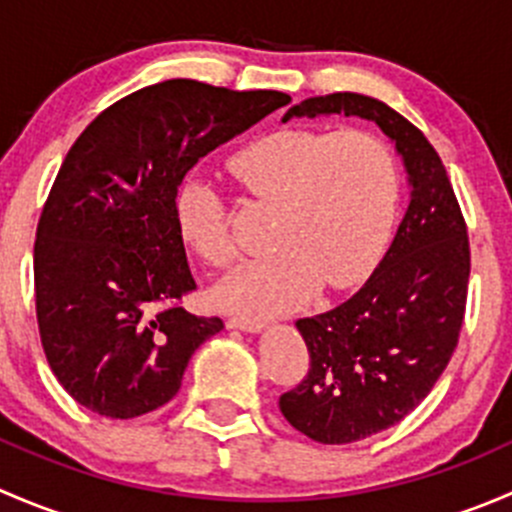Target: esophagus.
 <instances>
[{
	"label": "esophagus",
	"instance_id": "1",
	"mask_svg": "<svg viewBox=\"0 0 512 512\" xmlns=\"http://www.w3.org/2000/svg\"><path fill=\"white\" fill-rule=\"evenodd\" d=\"M227 327L230 329H242V332H262L265 324L260 319H250V317H230L227 319Z\"/></svg>",
	"mask_w": 512,
	"mask_h": 512
}]
</instances>
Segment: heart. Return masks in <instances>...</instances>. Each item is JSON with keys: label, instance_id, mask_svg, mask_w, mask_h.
<instances>
[{"label": "heart", "instance_id": "heart-1", "mask_svg": "<svg viewBox=\"0 0 512 512\" xmlns=\"http://www.w3.org/2000/svg\"><path fill=\"white\" fill-rule=\"evenodd\" d=\"M227 168L252 198L280 205L277 250L232 272L218 292L227 309L277 317L302 307L319 285L354 287L379 265L401 200L399 163L384 138L280 128L240 148ZM175 210L180 235L208 265L235 260L225 208L208 185L185 183Z\"/></svg>", "mask_w": 512, "mask_h": 512}]
</instances>
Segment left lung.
Wrapping results in <instances>:
<instances>
[{
    "label": "left lung",
    "instance_id": "8db88e82",
    "mask_svg": "<svg viewBox=\"0 0 512 512\" xmlns=\"http://www.w3.org/2000/svg\"><path fill=\"white\" fill-rule=\"evenodd\" d=\"M359 116L401 153L411 203L366 285L339 307L297 319L307 376L280 396L282 416L317 443H354L421 404L451 361L466 317L471 242L453 185L428 138L384 101L314 96L289 116Z\"/></svg>",
    "mask_w": 512,
    "mask_h": 512
}]
</instances>
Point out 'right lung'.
<instances>
[{"label": "right lung", "mask_w": 512, "mask_h": 512, "mask_svg": "<svg viewBox=\"0 0 512 512\" xmlns=\"http://www.w3.org/2000/svg\"><path fill=\"white\" fill-rule=\"evenodd\" d=\"M289 101L170 79L108 106L76 138L34 242L41 347L71 399L136 418L178 394L190 356L223 329L183 307L198 285L178 188L200 158Z\"/></svg>", "instance_id": "add662e5"}]
</instances>
